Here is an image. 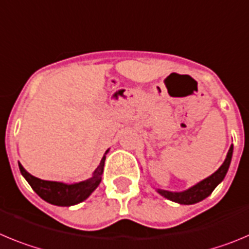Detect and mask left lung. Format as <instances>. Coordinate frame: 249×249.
<instances>
[{"label":"left lung","instance_id":"obj_1","mask_svg":"<svg viewBox=\"0 0 249 249\" xmlns=\"http://www.w3.org/2000/svg\"><path fill=\"white\" fill-rule=\"evenodd\" d=\"M232 152H233V145H231L230 150L227 152V156H226L225 162L221 165V167L214 174H212L211 176H208L207 178L202 180L201 182L196 183L195 186L190 187L189 190H186V191L182 192H171L166 191V190L159 189L158 192L161 196L166 197L167 200L181 203V205H194V203L205 200L206 197H208L212 194V191L216 189L217 185L219 182H222V180L225 178L226 174L228 171V167H230Z\"/></svg>","mask_w":249,"mask_h":249}]
</instances>
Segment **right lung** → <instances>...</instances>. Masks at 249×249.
Listing matches in <instances>:
<instances>
[{"label": "right lung", "instance_id": "1", "mask_svg": "<svg viewBox=\"0 0 249 249\" xmlns=\"http://www.w3.org/2000/svg\"><path fill=\"white\" fill-rule=\"evenodd\" d=\"M109 150H107V152ZM104 162L105 156H103L99 166L94 171L93 178L82 181V182L73 183V185H67V183L57 182V181L41 180V178H36V176H32L30 172H27L19 162L18 166L19 171L23 175V178H26L27 182L30 183L33 191L41 198L55 206H73L88 198L91 192L97 189L98 185L102 181Z\"/></svg>", "mask_w": 249, "mask_h": 249}]
</instances>
